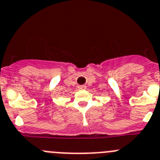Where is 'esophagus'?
I'll list each match as a JSON object with an SVG mask.
<instances>
[{
  "label": "esophagus",
  "instance_id": "obj_1",
  "mask_svg": "<svg viewBox=\"0 0 160 160\" xmlns=\"http://www.w3.org/2000/svg\"><path fill=\"white\" fill-rule=\"evenodd\" d=\"M85 88H86L85 85H79L78 86V89H80V90H82V89H85Z\"/></svg>",
  "mask_w": 160,
  "mask_h": 160
}]
</instances>
